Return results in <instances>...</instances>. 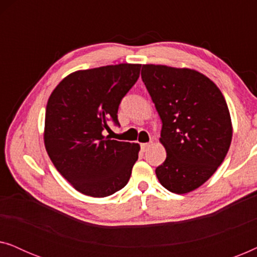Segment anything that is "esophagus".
<instances>
[{
    "mask_svg": "<svg viewBox=\"0 0 257 257\" xmlns=\"http://www.w3.org/2000/svg\"><path fill=\"white\" fill-rule=\"evenodd\" d=\"M150 146H151V143H144V144H142V150L145 152V151L149 149Z\"/></svg>",
    "mask_w": 257,
    "mask_h": 257,
    "instance_id": "1",
    "label": "esophagus"
}]
</instances>
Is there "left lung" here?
I'll use <instances>...</instances> for the list:
<instances>
[{"label": "left lung", "mask_w": 257, "mask_h": 257, "mask_svg": "<svg viewBox=\"0 0 257 257\" xmlns=\"http://www.w3.org/2000/svg\"><path fill=\"white\" fill-rule=\"evenodd\" d=\"M142 78L163 121L160 143L166 160L158 180L177 194L205 184L229 150L233 126L222 92L201 72L144 64Z\"/></svg>", "instance_id": "left-lung-1"}]
</instances>
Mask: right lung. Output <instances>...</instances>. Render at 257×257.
Wrapping results in <instances>:
<instances>
[{
  "label": "right lung",
  "mask_w": 257,
  "mask_h": 257,
  "mask_svg": "<svg viewBox=\"0 0 257 257\" xmlns=\"http://www.w3.org/2000/svg\"><path fill=\"white\" fill-rule=\"evenodd\" d=\"M142 64L121 63L66 76L49 97L44 145L59 173L76 191L105 198L124 188L138 160L139 144L103 135L118 122L120 100L135 85Z\"/></svg>",
  "instance_id": "1"
}]
</instances>
